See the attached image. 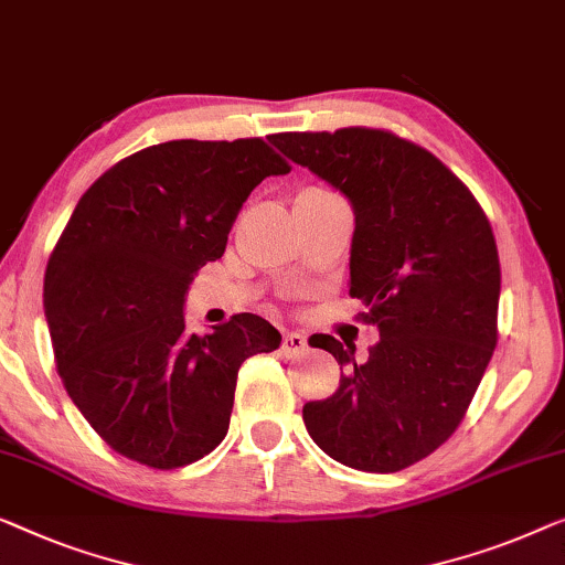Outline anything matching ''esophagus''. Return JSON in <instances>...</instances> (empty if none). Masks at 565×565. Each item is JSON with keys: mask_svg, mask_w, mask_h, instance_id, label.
Wrapping results in <instances>:
<instances>
[{"mask_svg": "<svg viewBox=\"0 0 565 565\" xmlns=\"http://www.w3.org/2000/svg\"><path fill=\"white\" fill-rule=\"evenodd\" d=\"M308 349V341H306V337H302V333H298V331H288L282 337V351L288 356H296V354H302V351Z\"/></svg>", "mask_w": 565, "mask_h": 565, "instance_id": "34e87169", "label": "esophagus"}]
</instances>
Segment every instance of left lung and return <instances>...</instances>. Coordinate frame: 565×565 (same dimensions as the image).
I'll return each instance as SVG.
<instances>
[{"mask_svg": "<svg viewBox=\"0 0 565 565\" xmlns=\"http://www.w3.org/2000/svg\"><path fill=\"white\" fill-rule=\"evenodd\" d=\"M269 142L349 199V296L380 329L364 359L318 337L347 372L331 397L302 405V420L343 466L407 469L459 428L494 354L502 273L492 226L436 154L384 129L282 132Z\"/></svg>", "mask_w": 565, "mask_h": 565, "instance_id": "1", "label": "left lung"}]
</instances>
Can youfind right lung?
Here are the masks:
<instances>
[{"mask_svg": "<svg viewBox=\"0 0 565 565\" xmlns=\"http://www.w3.org/2000/svg\"><path fill=\"white\" fill-rule=\"evenodd\" d=\"M290 166L259 137L173 140L119 160L81 195L45 269L43 306L73 405L114 451L152 469L222 444L244 359L280 331L239 313L185 331L193 275L224 255L247 195Z\"/></svg>", "mask_w": 565, "mask_h": 565, "instance_id": "obj_1", "label": "right lung"}]
</instances>
